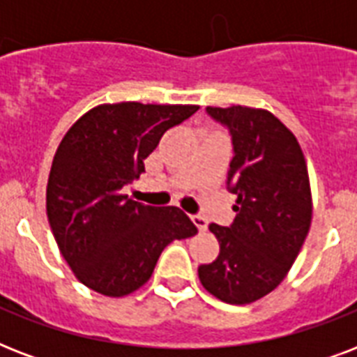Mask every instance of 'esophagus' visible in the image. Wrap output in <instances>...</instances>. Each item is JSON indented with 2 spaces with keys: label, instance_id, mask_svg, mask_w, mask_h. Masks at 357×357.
Returning <instances> with one entry per match:
<instances>
[{
  "label": "esophagus",
  "instance_id": "obj_1",
  "mask_svg": "<svg viewBox=\"0 0 357 357\" xmlns=\"http://www.w3.org/2000/svg\"><path fill=\"white\" fill-rule=\"evenodd\" d=\"M192 222L198 228V231H206L207 229V218L202 217V215H192Z\"/></svg>",
  "mask_w": 357,
  "mask_h": 357
}]
</instances>
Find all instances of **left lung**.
Returning <instances> with one entry per match:
<instances>
[{
  "mask_svg": "<svg viewBox=\"0 0 357 357\" xmlns=\"http://www.w3.org/2000/svg\"><path fill=\"white\" fill-rule=\"evenodd\" d=\"M207 114L231 135L228 189L237 215L229 228L209 226L220 254L198 266V276L226 304H250L282 283L307 237V165L296 137L265 109L207 107Z\"/></svg>",
  "mask_w": 357,
  "mask_h": 357,
  "instance_id": "1",
  "label": "left lung"
}]
</instances>
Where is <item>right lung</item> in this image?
<instances>
[{"label":"right lung","mask_w":357,"mask_h":357,"mask_svg":"<svg viewBox=\"0 0 357 357\" xmlns=\"http://www.w3.org/2000/svg\"><path fill=\"white\" fill-rule=\"evenodd\" d=\"M198 105L122 102L91 109L61 140L47 178L53 237L75 278L105 296H126L150 280L165 246L198 231L179 207L131 200L123 187L144 159Z\"/></svg>","instance_id":"1"}]
</instances>
